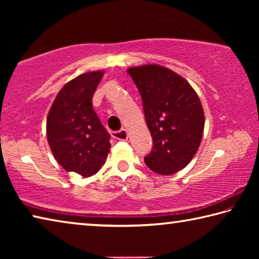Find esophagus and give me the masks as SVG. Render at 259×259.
Segmentation results:
<instances>
[{"mask_svg":"<svg viewBox=\"0 0 259 259\" xmlns=\"http://www.w3.org/2000/svg\"><path fill=\"white\" fill-rule=\"evenodd\" d=\"M112 137L117 140H126L128 139V131L125 129H121L119 131H113Z\"/></svg>","mask_w":259,"mask_h":259,"instance_id":"1","label":"esophagus"}]
</instances>
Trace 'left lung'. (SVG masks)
I'll return each mask as SVG.
<instances>
[{"mask_svg": "<svg viewBox=\"0 0 259 259\" xmlns=\"http://www.w3.org/2000/svg\"><path fill=\"white\" fill-rule=\"evenodd\" d=\"M142 96L153 148L144 157L159 175H172L190 163L199 150L204 114L198 95L185 78L160 65L128 71Z\"/></svg>", "mask_w": 259, "mask_h": 259, "instance_id": "obj_1", "label": "left lung"}]
</instances>
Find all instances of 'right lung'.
<instances>
[{
  "label": "right lung",
  "mask_w": 259,
  "mask_h": 259,
  "mask_svg": "<svg viewBox=\"0 0 259 259\" xmlns=\"http://www.w3.org/2000/svg\"><path fill=\"white\" fill-rule=\"evenodd\" d=\"M104 72H89L66 83L48 114L47 137L57 162L83 177L97 174L111 148V135L94 111V94Z\"/></svg>",
  "instance_id": "add662e5"
}]
</instances>
